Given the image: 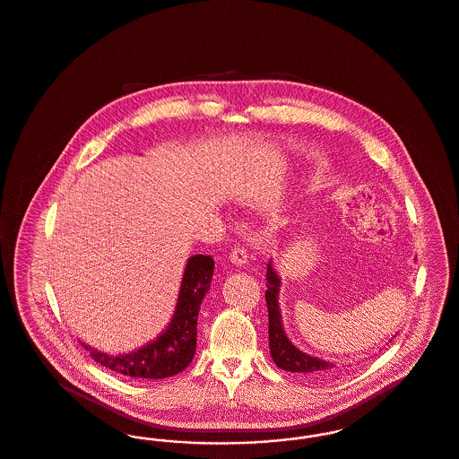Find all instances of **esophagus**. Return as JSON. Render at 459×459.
Masks as SVG:
<instances>
[{"mask_svg":"<svg viewBox=\"0 0 459 459\" xmlns=\"http://www.w3.org/2000/svg\"><path fill=\"white\" fill-rule=\"evenodd\" d=\"M229 258H230V262L234 263V264H246L247 263V251L238 244V246H234L232 247V251H230V255H229Z\"/></svg>","mask_w":459,"mask_h":459,"instance_id":"obj_1","label":"esophagus"}]
</instances>
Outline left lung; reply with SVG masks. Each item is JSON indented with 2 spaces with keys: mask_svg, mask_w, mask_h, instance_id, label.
Here are the masks:
<instances>
[{
  "mask_svg": "<svg viewBox=\"0 0 459 459\" xmlns=\"http://www.w3.org/2000/svg\"><path fill=\"white\" fill-rule=\"evenodd\" d=\"M266 306H268V342H270V354L279 368L292 373H301L305 377H318L327 375L332 368H335L333 363L313 358L303 351L298 350L285 335L282 327V316L279 307V290H281V279L277 272L273 270L272 263L266 264Z\"/></svg>",
  "mask_w": 459,
  "mask_h": 459,
  "instance_id": "8db88e82",
  "label": "left lung"
}]
</instances>
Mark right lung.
Segmentation results:
<instances>
[{
	"label": "right lung",
	"instance_id": "add662e5",
	"mask_svg": "<svg viewBox=\"0 0 459 459\" xmlns=\"http://www.w3.org/2000/svg\"><path fill=\"white\" fill-rule=\"evenodd\" d=\"M212 256L187 260L174 316L154 341L127 354L111 356L82 342L91 358L105 368L131 378H167L187 368L196 352L197 313L213 277Z\"/></svg>",
	"mask_w": 459,
	"mask_h": 459
}]
</instances>
